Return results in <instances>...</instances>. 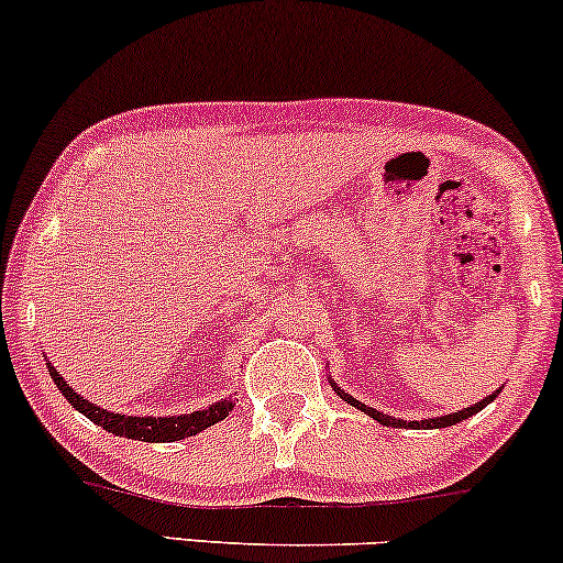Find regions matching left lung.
<instances>
[{
	"instance_id": "1",
	"label": "left lung",
	"mask_w": 563,
	"mask_h": 563,
	"mask_svg": "<svg viewBox=\"0 0 563 563\" xmlns=\"http://www.w3.org/2000/svg\"><path fill=\"white\" fill-rule=\"evenodd\" d=\"M333 389L341 394V399H344V402H349V405H352V407H357V410L367 412V416H371V418H376L378 423H384V426H402V429H444V426H455V423L466 421V418L474 416V412H479L482 407H487V405L493 402V399L497 397V394H500V389H497L495 394H489V397H484L482 402L471 405V407H466V410H457V412H452V416H442V418H429V421H397V418H391V416H384V412L373 410V407L363 405V402H360V399L349 397V394H346V391H341L339 386H333Z\"/></svg>"
}]
</instances>
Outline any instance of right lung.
Masks as SVG:
<instances>
[{
    "label": "right lung",
    "mask_w": 563,
    "mask_h": 563,
    "mask_svg": "<svg viewBox=\"0 0 563 563\" xmlns=\"http://www.w3.org/2000/svg\"><path fill=\"white\" fill-rule=\"evenodd\" d=\"M49 376L57 384L63 397L68 399L76 410L84 412L89 421L102 426L106 431H111L115 437H126V439H137V442H177V439L185 437H196L198 431L209 429L222 421V418L230 416V410L235 407L232 399H224V402H217L206 410H196L187 412V416H172V418H137V416H121V412H108L102 407H97L92 402L76 394L70 386L66 384V378L55 371L53 363H47Z\"/></svg>",
    "instance_id": "add662e5"
}]
</instances>
